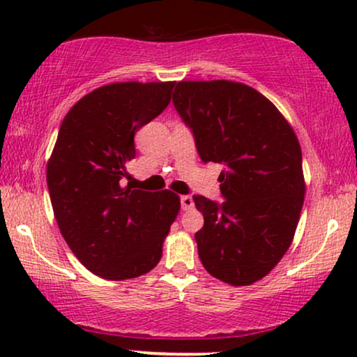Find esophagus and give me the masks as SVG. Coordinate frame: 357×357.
I'll use <instances>...</instances> for the list:
<instances>
[{
  "label": "esophagus",
  "mask_w": 357,
  "mask_h": 357,
  "mask_svg": "<svg viewBox=\"0 0 357 357\" xmlns=\"http://www.w3.org/2000/svg\"><path fill=\"white\" fill-rule=\"evenodd\" d=\"M192 206H195V203H192V198L190 195H183L181 196V208L184 211H190L192 210Z\"/></svg>",
  "instance_id": "esophagus-1"
}]
</instances>
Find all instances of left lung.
Instances as JSON below:
<instances>
[{"instance_id":"left-lung-1","label":"left lung","mask_w":357,"mask_h":357,"mask_svg":"<svg viewBox=\"0 0 357 357\" xmlns=\"http://www.w3.org/2000/svg\"><path fill=\"white\" fill-rule=\"evenodd\" d=\"M173 104L203 162H220L223 203L195 195L203 267L230 285L264 278L294 240L305 183L298 139L275 105L240 82H178Z\"/></svg>"}]
</instances>
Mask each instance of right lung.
<instances>
[{
    "label": "right lung",
    "mask_w": 357,
    "mask_h": 357,
    "mask_svg": "<svg viewBox=\"0 0 357 357\" xmlns=\"http://www.w3.org/2000/svg\"><path fill=\"white\" fill-rule=\"evenodd\" d=\"M174 82H117L68 110L47 166L55 220L84 267L127 280L159 264L181 202L173 191L134 190L126 165L134 136L171 100Z\"/></svg>",
    "instance_id": "1"
}]
</instances>
